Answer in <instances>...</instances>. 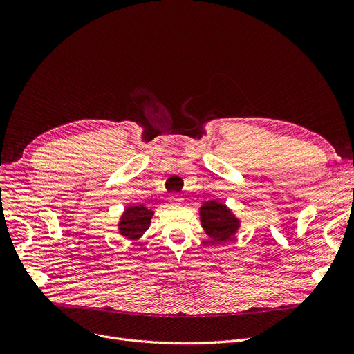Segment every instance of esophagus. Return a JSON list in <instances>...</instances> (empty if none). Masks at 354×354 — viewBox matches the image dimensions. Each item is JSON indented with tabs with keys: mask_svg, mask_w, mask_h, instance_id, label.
Here are the masks:
<instances>
[{
	"mask_svg": "<svg viewBox=\"0 0 354 354\" xmlns=\"http://www.w3.org/2000/svg\"><path fill=\"white\" fill-rule=\"evenodd\" d=\"M174 203H180V201H182V198H180V195H176V194H174V195H171V198H169Z\"/></svg>",
	"mask_w": 354,
	"mask_h": 354,
	"instance_id": "obj_1",
	"label": "esophagus"
}]
</instances>
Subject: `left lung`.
Instances as JSON below:
<instances>
[{
    "mask_svg": "<svg viewBox=\"0 0 354 354\" xmlns=\"http://www.w3.org/2000/svg\"><path fill=\"white\" fill-rule=\"evenodd\" d=\"M199 221L212 244L227 243L241 228V219L219 199L207 201L199 207Z\"/></svg>",
    "mask_w": 354,
    "mask_h": 354,
    "instance_id": "8db88e82",
    "label": "left lung"
}]
</instances>
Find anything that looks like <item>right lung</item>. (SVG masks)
Listing matches in <instances>:
<instances>
[{"label":"right lung","mask_w":354,"mask_h":354,"mask_svg":"<svg viewBox=\"0 0 354 354\" xmlns=\"http://www.w3.org/2000/svg\"><path fill=\"white\" fill-rule=\"evenodd\" d=\"M153 215L155 211L147 209L145 205H127L118 222L119 234L129 241L140 239L151 227Z\"/></svg>","instance_id":"1"}]
</instances>
